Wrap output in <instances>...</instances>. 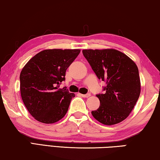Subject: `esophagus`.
I'll return each instance as SVG.
<instances>
[{
	"label": "esophagus",
	"mask_w": 160,
	"mask_h": 160,
	"mask_svg": "<svg viewBox=\"0 0 160 160\" xmlns=\"http://www.w3.org/2000/svg\"><path fill=\"white\" fill-rule=\"evenodd\" d=\"M79 95L82 96V97H83V98H88V97H89V96H91V94L90 93H86V94L79 93Z\"/></svg>",
	"instance_id": "34e87169"
}]
</instances>
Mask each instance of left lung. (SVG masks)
<instances>
[{"label":"left lung","instance_id":"obj_1","mask_svg":"<svg viewBox=\"0 0 160 160\" xmlns=\"http://www.w3.org/2000/svg\"><path fill=\"white\" fill-rule=\"evenodd\" d=\"M83 56L97 76L106 83L104 93L96 95L100 106L91 111L106 125L119 123L129 116L140 94L139 71L135 63L113 49H83Z\"/></svg>","mask_w":160,"mask_h":160}]
</instances>
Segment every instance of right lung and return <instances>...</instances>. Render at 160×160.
Instances as JSON below:
<instances>
[{
    "instance_id": "add662e5",
    "label": "right lung",
    "mask_w": 160,
    "mask_h": 160,
    "mask_svg": "<svg viewBox=\"0 0 160 160\" xmlns=\"http://www.w3.org/2000/svg\"><path fill=\"white\" fill-rule=\"evenodd\" d=\"M80 49H45L29 60L20 72V93L31 116L43 123L61 120L74 93L67 87L59 88L67 68Z\"/></svg>"
}]
</instances>
